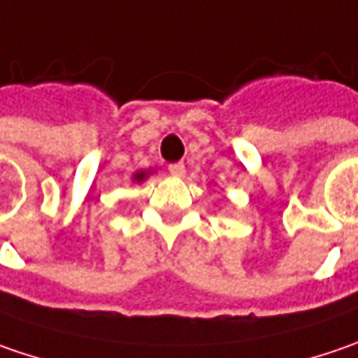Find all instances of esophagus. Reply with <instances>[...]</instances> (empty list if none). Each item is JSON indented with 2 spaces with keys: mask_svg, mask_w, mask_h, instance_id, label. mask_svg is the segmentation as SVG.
<instances>
[{
  "mask_svg": "<svg viewBox=\"0 0 358 358\" xmlns=\"http://www.w3.org/2000/svg\"><path fill=\"white\" fill-rule=\"evenodd\" d=\"M168 170H170V174H172V176L180 178V176H184V172H186V166H184L182 162H174L168 166Z\"/></svg>",
  "mask_w": 358,
  "mask_h": 358,
  "instance_id": "esophagus-1",
  "label": "esophagus"
}]
</instances>
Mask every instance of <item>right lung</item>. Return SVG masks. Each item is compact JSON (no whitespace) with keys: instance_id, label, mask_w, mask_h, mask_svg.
I'll return each instance as SVG.
<instances>
[{"instance_id":"right-lung-1","label":"right lung","mask_w":358,"mask_h":358,"mask_svg":"<svg viewBox=\"0 0 358 358\" xmlns=\"http://www.w3.org/2000/svg\"><path fill=\"white\" fill-rule=\"evenodd\" d=\"M148 174L150 172H144V170H142V172H136V174H134V182H144V180L148 178Z\"/></svg>"}]
</instances>
